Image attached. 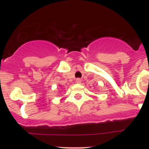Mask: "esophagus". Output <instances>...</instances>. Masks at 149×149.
I'll return each mask as SVG.
<instances>
[{
	"mask_svg": "<svg viewBox=\"0 0 149 149\" xmlns=\"http://www.w3.org/2000/svg\"><path fill=\"white\" fill-rule=\"evenodd\" d=\"M76 83H81V79H80V78H76Z\"/></svg>",
	"mask_w": 149,
	"mask_h": 149,
	"instance_id": "esophagus-1",
	"label": "esophagus"
}]
</instances>
